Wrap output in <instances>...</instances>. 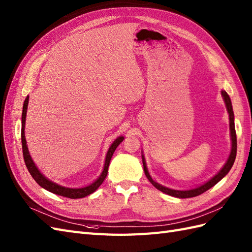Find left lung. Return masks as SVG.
<instances>
[{"label": "left lung", "mask_w": 252, "mask_h": 252, "mask_svg": "<svg viewBox=\"0 0 252 252\" xmlns=\"http://www.w3.org/2000/svg\"><path fill=\"white\" fill-rule=\"evenodd\" d=\"M220 93H221L222 99H224V102L226 104L227 112L229 114V128H230V138H231V151H230L229 157H228L226 163L224 164V167H222L212 178H210L209 181L204 183L203 185H199V186L195 187V188H191V189H187V190H176V189H171V188H168V187H164L160 184H158L154 181L152 177H151L149 171H148V168H147L145 155L141 154L142 163H143V171H145V174H146L147 178L149 179V182L152 184L156 189L168 194V195L174 196L177 198L194 197V196H197V195H199V194L206 192L207 190H209L210 188H212V187L214 185H217L220 181V179L224 178L228 174L230 169L232 168L234 160H235V156H236V134H235V126H234V114H233L231 100H230L229 95L225 91H221Z\"/></svg>", "instance_id": "1"}]
</instances>
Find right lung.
<instances>
[{"instance_id": "obj_1", "label": "right lung", "mask_w": 252, "mask_h": 252, "mask_svg": "<svg viewBox=\"0 0 252 252\" xmlns=\"http://www.w3.org/2000/svg\"><path fill=\"white\" fill-rule=\"evenodd\" d=\"M28 100H30V96H27L25 98V101L23 104V112H22V128H21V137H22V149H23V156H24V161L26 167L30 171L31 175L34 179L35 182L39 186H41L42 188H44L45 190L52 192L54 194H57V195H61L64 197H68V198H82L90 195L93 192H95L99 186L103 183L107 175V169H109V164L111 161V158L115 152V150L120 145L121 141L125 139L124 136H119L116 139L114 140V142L109 148V151H107L106 156H105V161H104V166L102 169L101 174L99 175V177L91 183L88 186L81 187V188H67V187H63L58 184H56L52 181H49L47 177L43 175L38 167L35 166V163L33 162L32 158L30 154V151H28L27 148V142L25 138V121H26V113H27V106H28Z\"/></svg>"}]
</instances>
